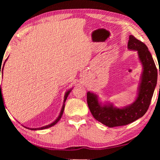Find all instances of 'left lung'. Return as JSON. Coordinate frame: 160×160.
<instances>
[{"label": "left lung", "mask_w": 160, "mask_h": 160, "mask_svg": "<svg viewBox=\"0 0 160 160\" xmlns=\"http://www.w3.org/2000/svg\"><path fill=\"white\" fill-rule=\"evenodd\" d=\"M128 49L137 51L143 67L138 95L132 104L124 108L114 107L111 104L102 105L96 94L87 92V104L94 118L108 127L127 125L146 113L150 106L157 84L158 70L147 46L133 36H129ZM160 74V72H159Z\"/></svg>", "instance_id": "left-lung-1"}]
</instances>
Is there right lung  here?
<instances>
[{"instance_id":"1","label":"right lung","mask_w":160,"mask_h":160,"mask_svg":"<svg viewBox=\"0 0 160 160\" xmlns=\"http://www.w3.org/2000/svg\"><path fill=\"white\" fill-rule=\"evenodd\" d=\"M6 60H7V59L5 60V62H6ZM5 62H4V64H5ZM4 64H3V67H2V69H1V70H0V75H1V73H2V70H3V67H4ZM0 69H1V67ZM71 89L69 90V91H67V92H66L65 96H64V103H63V106H62V109H61V111H60V113L59 116L58 117V118L56 119V120L55 121H54L53 122H52V124H49V125H47V126H45V127H40V128H28V127H25V128H29V129H31V130H42V129H45V128H49V127H52V126L55 125V124L57 123V122L60 120L61 117H62V114H63V111H64V102H65L68 96H69V93L71 92ZM1 100H2V101L3 102V98H2V91H1V85H0V101H1Z\"/></svg>"}]
</instances>
